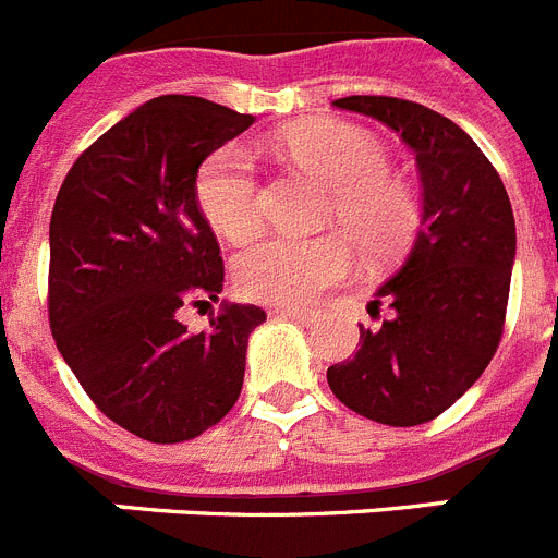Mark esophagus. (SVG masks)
Instances as JSON below:
<instances>
[{
    "instance_id": "esophagus-1",
    "label": "esophagus",
    "mask_w": 558,
    "mask_h": 558,
    "mask_svg": "<svg viewBox=\"0 0 558 558\" xmlns=\"http://www.w3.org/2000/svg\"><path fill=\"white\" fill-rule=\"evenodd\" d=\"M276 316L290 318V322H299V325H311L313 313L311 311H296V307H276Z\"/></svg>"
}]
</instances>
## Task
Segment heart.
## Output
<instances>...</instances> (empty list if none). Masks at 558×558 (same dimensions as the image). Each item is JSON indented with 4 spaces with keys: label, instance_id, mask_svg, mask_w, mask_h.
I'll use <instances>...</instances> for the list:
<instances>
[{
    "label": "heart",
    "instance_id": "obj_1",
    "mask_svg": "<svg viewBox=\"0 0 558 558\" xmlns=\"http://www.w3.org/2000/svg\"><path fill=\"white\" fill-rule=\"evenodd\" d=\"M284 155L332 189V217L366 256L398 254L421 222V203L407 180L389 171L375 137L338 121L299 123L282 137ZM197 203L208 226L228 242H247L262 226V189L254 160L236 146L217 149L197 171ZM352 268L338 236H270L236 259V288L254 302L304 307Z\"/></svg>",
    "mask_w": 558,
    "mask_h": 558
}]
</instances>
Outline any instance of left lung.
Here are the masks:
<instances>
[{
  "mask_svg": "<svg viewBox=\"0 0 558 558\" xmlns=\"http://www.w3.org/2000/svg\"><path fill=\"white\" fill-rule=\"evenodd\" d=\"M332 107L375 118L415 151L421 228L403 265L369 307H392L378 330L361 327L359 352L327 369L352 412L417 426L474 387L502 338L517 226L492 160L454 121L415 101L350 95Z\"/></svg>",
  "mask_w": 558,
  "mask_h": 558,
  "instance_id": "obj_1",
  "label": "left lung"
}]
</instances>
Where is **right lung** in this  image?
I'll return each mask as SVG.
<instances>
[{
	"label": "right lung",
	"mask_w": 558,
	"mask_h": 558,
	"mask_svg": "<svg viewBox=\"0 0 558 558\" xmlns=\"http://www.w3.org/2000/svg\"><path fill=\"white\" fill-rule=\"evenodd\" d=\"M251 123L197 95L151 98L75 160L52 206L56 347L95 407L143 440H192L242 392L265 311L222 302L206 332H189L180 311L220 302L226 270L197 171Z\"/></svg>",
	"instance_id": "obj_1"
}]
</instances>
